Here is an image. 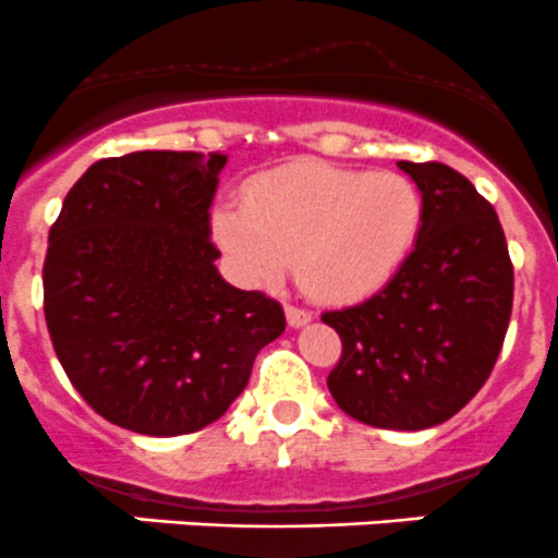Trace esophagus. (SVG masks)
I'll list each match as a JSON object with an SVG mask.
<instances>
[{
	"mask_svg": "<svg viewBox=\"0 0 558 558\" xmlns=\"http://www.w3.org/2000/svg\"><path fill=\"white\" fill-rule=\"evenodd\" d=\"M287 323L292 325V328H301V325H306L308 319H312V312L303 306H295V303H287Z\"/></svg>",
	"mask_w": 558,
	"mask_h": 558,
	"instance_id": "esophagus-1",
	"label": "esophagus"
}]
</instances>
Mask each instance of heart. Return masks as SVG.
<instances>
[{
  "instance_id": "heart-1",
  "label": "heart",
  "mask_w": 558,
  "mask_h": 558,
  "mask_svg": "<svg viewBox=\"0 0 558 558\" xmlns=\"http://www.w3.org/2000/svg\"><path fill=\"white\" fill-rule=\"evenodd\" d=\"M421 222L423 197L407 175L308 159L214 208L211 230L244 279L277 284L298 263L308 292L350 301L393 277Z\"/></svg>"
}]
</instances>
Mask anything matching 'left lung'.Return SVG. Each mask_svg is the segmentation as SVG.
Listing matches in <instances>:
<instances>
[{
	"mask_svg": "<svg viewBox=\"0 0 558 558\" xmlns=\"http://www.w3.org/2000/svg\"><path fill=\"white\" fill-rule=\"evenodd\" d=\"M423 195L415 250L357 306L325 312L341 357L336 404L366 426L450 421L494 372L512 312V260L494 206L442 162H399Z\"/></svg>",
	"mask_w": 558,
	"mask_h": 558,
	"instance_id": "left-lung-1",
	"label": "left lung"
}]
</instances>
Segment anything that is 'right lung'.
I'll list each match as a JSON object with an SVG mask.
<instances>
[{"label": "right lung", "mask_w": 558, "mask_h": 558, "mask_svg": "<svg viewBox=\"0 0 558 558\" xmlns=\"http://www.w3.org/2000/svg\"><path fill=\"white\" fill-rule=\"evenodd\" d=\"M225 154L135 151L94 162L48 233L43 312L73 388L105 421L201 432L246 388L284 308L219 277L211 241Z\"/></svg>", "instance_id": "right-lung-1"}]
</instances>
